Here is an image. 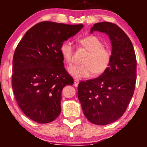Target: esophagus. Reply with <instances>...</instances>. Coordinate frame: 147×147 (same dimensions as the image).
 Segmentation results:
<instances>
[{
    "label": "esophagus",
    "mask_w": 147,
    "mask_h": 147,
    "mask_svg": "<svg viewBox=\"0 0 147 147\" xmlns=\"http://www.w3.org/2000/svg\"><path fill=\"white\" fill-rule=\"evenodd\" d=\"M79 83H80L79 80H78V79L74 80V86H76V87H77L78 85V84H79Z\"/></svg>",
    "instance_id": "34e87169"
}]
</instances>
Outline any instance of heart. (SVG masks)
Returning <instances> with one entry per match:
<instances>
[{
    "instance_id": "1",
    "label": "heart",
    "mask_w": 147,
    "mask_h": 147,
    "mask_svg": "<svg viewBox=\"0 0 147 147\" xmlns=\"http://www.w3.org/2000/svg\"><path fill=\"white\" fill-rule=\"evenodd\" d=\"M78 43L89 52L84 58L83 64L71 65L68 68L69 74L76 78H89L92 74L98 76L107 69L112 59V53L104 47V43L97 36L89 35L81 38ZM60 52L68 65L72 63L74 47L71 41H66L61 44Z\"/></svg>"
}]
</instances>
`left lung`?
Segmentation results:
<instances>
[{"instance_id": "obj_1", "label": "left lung", "mask_w": 147, "mask_h": 147, "mask_svg": "<svg viewBox=\"0 0 147 147\" xmlns=\"http://www.w3.org/2000/svg\"><path fill=\"white\" fill-rule=\"evenodd\" d=\"M100 31L109 36L112 59L99 77L82 81L78 96L87 119L97 125H106L120 118L133 96L136 80V59L129 37L116 24H94L91 33Z\"/></svg>"}]
</instances>
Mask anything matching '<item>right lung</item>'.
I'll list each match as a JSON object with an SVG mask.
<instances>
[{
    "label": "right lung",
    "instance_id": "1",
    "mask_svg": "<svg viewBox=\"0 0 147 147\" xmlns=\"http://www.w3.org/2000/svg\"><path fill=\"white\" fill-rule=\"evenodd\" d=\"M83 26L41 22L28 30L16 47L12 87L18 105L33 121L49 123L59 115L62 90L74 84L60 47Z\"/></svg>",
    "mask_w": 147,
    "mask_h": 147
}]
</instances>
